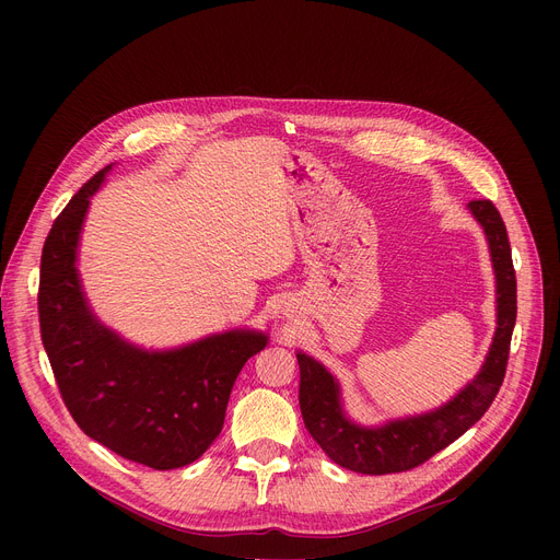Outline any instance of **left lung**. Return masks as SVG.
<instances>
[{
	"label": "left lung",
	"mask_w": 560,
	"mask_h": 560,
	"mask_svg": "<svg viewBox=\"0 0 560 560\" xmlns=\"http://www.w3.org/2000/svg\"><path fill=\"white\" fill-rule=\"evenodd\" d=\"M467 209L479 220L490 245L497 277V331L479 376L467 384L450 404L433 413L365 429L349 422L340 408L334 376L306 354L300 363V408L308 433L327 456L361 475H395L413 469L452 445L469 427L477 424L499 388L504 384L511 336L517 317V279L511 258L506 224L490 199H475Z\"/></svg>",
	"instance_id": "obj_1"
}]
</instances>
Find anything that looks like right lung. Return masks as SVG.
I'll return each mask as SVG.
<instances>
[{"label":"right lung","instance_id":"add662e5","mask_svg":"<svg viewBox=\"0 0 560 560\" xmlns=\"http://www.w3.org/2000/svg\"><path fill=\"white\" fill-rule=\"evenodd\" d=\"M104 167L68 201L40 256V338L70 416L127 460L174 469L220 435L235 376L268 336L229 331L174 351H142L102 327L77 275L79 231Z\"/></svg>","mask_w":560,"mask_h":560}]
</instances>
